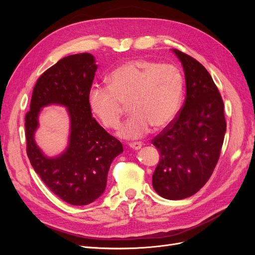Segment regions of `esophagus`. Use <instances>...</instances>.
<instances>
[{"mask_svg":"<svg viewBox=\"0 0 255 255\" xmlns=\"http://www.w3.org/2000/svg\"><path fill=\"white\" fill-rule=\"evenodd\" d=\"M128 145L132 148L133 150H139L141 146H142V143L140 141H135V142H129Z\"/></svg>","mask_w":255,"mask_h":255,"instance_id":"1","label":"esophagus"}]
</instances>
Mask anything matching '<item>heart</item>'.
Masks as SVG:
<instances>
[{
  "label": "heart",
  "instance_id": "heart-1",
  "mask_svg": "<svg viewBox=\"0 0 255 255\" xmlns=\"http://www.w3.org/2000/svg\"><path fill=\"white\" fill-rule=\"evenodd\" d=\"M110 85H95L89 91V105L107 128L120 125L126 105L132 116L119 129V136L136 139L151 127L163 128L180 110L184 78L172 65L134 59L118 66L111 73Z\"/></svg>",
  "mask_w": 255,
  "mask_h": 255
}]
</instances>
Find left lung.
Returning a JSON list of instances; mask_svg holds the SVG:
<instances>
[{"mask_svg": "<svg viewBox=\"0 0 255 255\" xmlns=\"http://www.w3.org/2000/svg\"><path fill=\"white\" fill-rule=\"evenodd\" d=\"M186 99L176 117L152 139L159 161L152 184L159 196L181 200L195 195L218 163L227 129L220 92L206 69L179 50Z\"/></svg>", "mask_w": 255, "mask_h": 255, "instance_id": "8db88e82", "label": "left lung"}]
</instances>
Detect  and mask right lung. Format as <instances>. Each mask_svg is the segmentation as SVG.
<instances>
[{"mask_svg":"<svg viewBox=\"0 0 255 255\" xmlns=\"http://www.w3.org/2000/svg\"><path fill=\"white\" fill-rule=\"evenodd\" d=\"M97 67L89 53L58 60L37 80L25 115L30 165L53 194L72 205H87L103 194L112 161L123 152L121 142L91 115L88 98ZM50 104L66 106L72 121L68 148L55 159L44 157L33 139L37 115Z\"/></svg>","mask_w":255,"mask_h":255,"instance_id":"obj_1","label":"right lung"}]
</instances>
